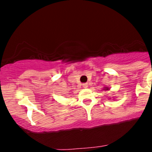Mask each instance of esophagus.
Returning <instances> with one entry per match:
<instances>
[{
    "mask_svg": "<svg viewBox=\"0 0 152 152\" xmlns=\"http://www.w3.org/2000/svg\"><path fill=\"white\" fill-rule=\"evenodd\" d=\"M82 87H83L84 88H87V87H88V84H87V83H84L83 85H82Z\"/></svg>",
    "mask_w": 152,
    "mask_h": 152,
    "instance_id": "esophagus-1",
    "label": "esophagus"
}]
</instances>
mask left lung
I'll use <instances>...</instances> for the list:
<instances>
[{
	"instance_id": "left-lung-1",
	"label": "left lung",
	"mask_w": 152,
	"mask_h": 152,
	"mask_svg": "<svg viewBox=\"0 0 152 152\" xmlns=\"http://www.w3.org/2000/svg\"><path fill=\"white\" fill-rule=\"evenodd\" d=\"M103 90H110V87H104L103 88Z\"/></svg>"
}]
</instances>
